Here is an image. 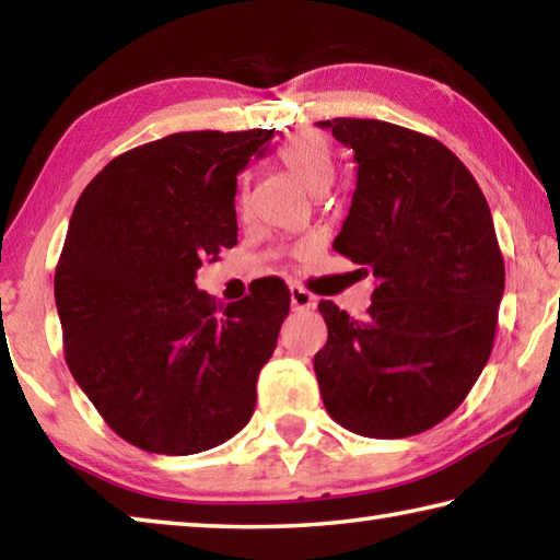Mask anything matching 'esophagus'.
Returning <instances> with one entry per match:
<instances>
[{"label":"esophagus","instance_id":"obj_1","mask_svg":"<svg viewBox=\"0 0 560 560\" xmlns=\"http://www.w3.org/2000/svg\"><path fill=\"white\" fill-rule=\"evenodd\" d=\"M289 293H291V306L296 308V311H306V308H314L316 306V296H314V293H308L306 289L291 287Z\"/></svg>","mask_w":560,"mask_h":560}]
</instances>
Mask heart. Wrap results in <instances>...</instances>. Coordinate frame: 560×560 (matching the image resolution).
<instances>
[{"label":"heart","mask_w":560,"mask_h":560,"mask_svg":"<svg viewBox=\"0 0 560 560\" xmlns=\"http://www.w3.org/2000/svg\"><path fill=\"white\" fill-rule=\"evenodd\" d=\"M279 160L308 192L326 189L334 179V153L328 140L318 132H303L287 140L279 148Z\"/></svg>","instance_id":"1"}]
</instances>
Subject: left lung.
I'll use <instances>...</instances> for the list:
<instances>
[{"mask_svg": "<svg viewBox=\"0 0 560 560\" xmlns=\"http://www.w3.org/2000/svg\"><path fill=\"white\" fill-rule=\"evenodd\" d=\"M358 163L336 252L373 273L365 318L320 301L314 358L328 415L363 438H410L457 410L491 355L504 296L477 179L440 140L385 120H320Z\"/></svg>", "mask_w": 560, "mask_h": 560, "instance_id": "left-lung-1", "label": "left lung"}]
</instances>
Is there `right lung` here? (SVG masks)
Masks as SVG:
<instances>
[{"label":"right lung","mask_w":560,"mask_h":560,"mask_svg":"<svg viewBox=\"0 0 560 560\" xmlns=\"http://www.w3.org/2000/svg\"><path fill=\"white\" fill-rule=\"evenodd\" d=\"M271 138L173 132L110 160L73 207L54 277L66 363L140 450L197 454L252 420L291 293L259 283L220 308L195 277L236 244V175Z\"/></svg>","instance_id":"right-lung-1"}]
</instances>
